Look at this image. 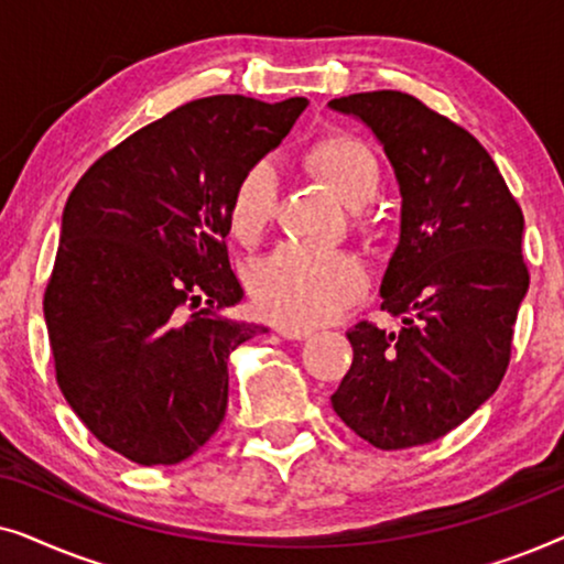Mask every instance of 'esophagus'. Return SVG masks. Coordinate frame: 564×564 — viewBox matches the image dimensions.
Here are the masks:
<instances>
[{"mask_svg":"<svg viewBox=\"0 0 564 564\" xmlns=\"http://www.w3.org/2000/svg\"><path fill=\"white\" fill-rule=\"evenodd\" d=\"M276 334L282 338H288V341H305V338L313 336L311 328H295V326H280L276 328Z\"/></svg>","mask_w":564,"mask_h":564,"instance_id":"esophagus-1","label":"esophagus"}]
</instances>
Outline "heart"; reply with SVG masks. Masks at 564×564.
I'll return each mask as SVG.
<instances>
[{
    "instance_id": "1",
    "label": "heart",
    "mask_w": 564,
    "mask_h": 564,
    "mask_svg": "<svg viewBox=\"0 0 564 564\" xmlns=\"http://www.w3.org/2000/svg\"><path fill=\"white\" fill-rule=\"evenodd\" d=\"M305 164L321 176L349 207H365L382 187V166L365 141L349 133H328L305 153ZM280 207V180L272 164L257 161L236 182L228 205L230 230L241 241H257ZM357 228L367 236L380 234V220L357 210ZM361 261L344 251H321L311 246L284 243L251 269L249 290L267 318L282 326L307 328L336 318L346 305L367 292Z\"/></svg>"
}]
</instances>
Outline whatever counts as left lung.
I'll list each match as a JSON object with an SVG mask.
<instances>
[{
	"mask_svg": "<svg viewBox=\"0 0 564 564\" xmlns=\"http://www.w3.org/2000/svg\"><path fill=\"white\" fill-rule=\"evenodd\" d=\"M372 130L395 169L400 241L382 276V311L400 330L361 321L330 405L377 449L436 442L503 380L529 290L523 213L475 135L403 91L328 102Z\"/></svg>",
	"mask_w": 564,
	"mask_h": 564,
	"instance_id": "left-lung-1",
	"label": "left lung"
}]
</instances>
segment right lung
Masks as SVG:
<instances>
[{
  "label": "right lung",
  "mask_w": 564,
  "mask_h": 564,
  "mask_svg": "<svg viewBox=\"0 0 564 564\" xmlns=\"http://www.w3.org/2000/svg\"><path fill=\"white\" fill-rule=\"evenodd\" d=\"M305 107L195 99L99 156L66 199L43 297L56 382L135 465H176L218 431L230 351L267 330L220 313L243 297L228 205Z\"/></svg>",
  "instance_id": "add662e5"
}]
</instances>
